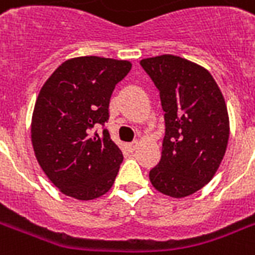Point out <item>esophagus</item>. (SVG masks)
<instances>
[{
  "label": "esophagus",
  "mask_w": 255,
  "mask_h": 255,
  "mask_svg": "<svg viewBox=\"0 0 255 255\" xmlns=\"http://www.w3.org/2000/svg\"><path fill=\"white\" fill-rule=\"evenodd\" d=\"M138 140H133V142H131V143H128L127 144V147H128V150H131V151H133V150L136 149V147H138Z\"/></svg>",
  "instance_id": "1"
}]
</instances>
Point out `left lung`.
I'll return each mask as SVG.
<instances>
[{
  "label": "left lung",
  "mask_w": 255,
  "mask_h": 255,
  "mask_svg": "<svg viewBox=\"0 0 255 255\" xmlns=\"http://www.w3.org/2000/svg\"><path fill=\"white\" fill-rule=\"evenodd\" d=\"M140 65L160 91L165 136L150 182L165 195H191L212 180L227 150L230 120L213 76L172 54L144 58Z\"/></svg>",
  "instance_id": "1"
}]
</instances>
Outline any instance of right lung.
<instances>
[{"instance_id": "right-lung-1", "label": "right lung", "mask_w": 255, "mask_h": 255, "mask_svg": "<svg viewBox=\"0 0 255 255\" xmlns=\"http://www.w3.org/2000/svg\"><path fill=\"white\" fill-rule=\"evenodd\" d=\"M129 61L76 57L52 73L39 91L31 123V140L42 171L58 190L80 201L111 190L123 162L122 150L95 127L109 120V102Z\"/></svg>"}]
</instances>
